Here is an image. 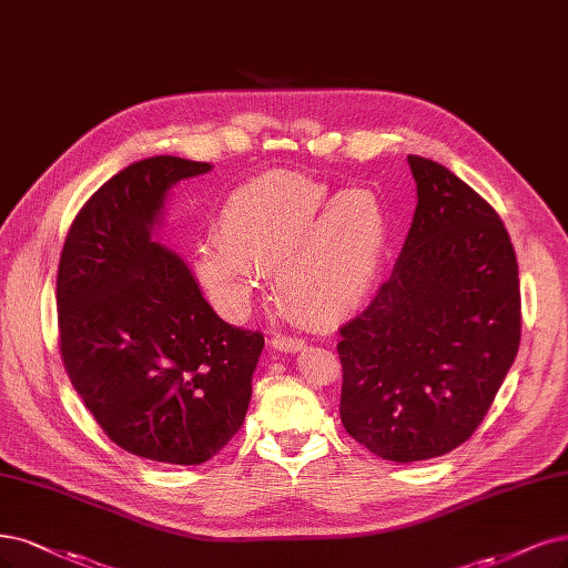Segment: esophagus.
<instances>
[{
	"label": "esophagus",
	"mask_w": 568,
	"mask_h": 568,
	"mask_svg": "<svg viewBox=\"0 0 568 568\" xmlns=\"http://www.w3.org/2000/svg\"><path fill=\"white\" fill-rule=\"evenodd\" d=\"M270 345L280 352H301L307 343L303 338H291V336H272Z\"/></svg>",
	"instance_id": "1"
}]
</instances>
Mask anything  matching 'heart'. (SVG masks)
I'll return each mask as SVG.
<instances>
[{
	"label": "heart",
	"instance_id": "obj_1",
	"mask_svg": "<svg viewBox=\"0 0 568 568\" xmlns=\"http://www.w3.org/2000/svg\"><path fill=\"white\" fill-rule=\"evenodd\" d=\"M216 232L219 240L194 248V267L225 312H244L261 270H275L286 310L328 322L359 307L374 288L389 223L374 190L334 192L310 175L272 171L227 194Z\"/></svg>",
	"mask_w": 568,
	"mask_h": 568
}]
</instances>
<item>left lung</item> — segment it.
Here are the masks:
<instances>
[{
	"label": "left lung",
	"mask_w": 568,
	"mask_h": 568,
	"mask_svg": "<svg viewBox=\"0 0 568 568\" xmlns=\"http://www.w3.org/2000/svg\"><path fill=\"white\" fill-rule=\"evenodd\" d=\"M418 204L393 275L341 328V420L371 454L437 458L473 437L521 336L517 256L498 213L408 154Z\"/></svg>",
	"instance_id": "8db88e82"
}]
</instances>
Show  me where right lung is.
Here are the masks:
<instances>
[{
  "mask_svg": "<svg viewBox=\"0 0 568 568\" xmlns=\"http://www.w3.org/2000/svg\"><path fill=\"white\" fill-rule=\"evenodd\" d=\"M158 154L77 213L58 265L61 357L103 433L158 463L200 465L237 435L265 338L223 322L187 263L154 242L169 190L211 171Z\"/></svg>",
  "mask_w": 568,
  "mask_h": 568,
  "instance_id": "right-lung-1",
  "label": "right lung"
}]
</instances>
